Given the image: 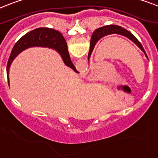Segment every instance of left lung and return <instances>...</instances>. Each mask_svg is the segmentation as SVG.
I'll use <instances>...</instances> for the list:
<instances>
[{
  "mask_svg": "<svg viewBox=\"0 0 158 158\" xmlns=\"http://www.w3.org/2000/svg\"><path fill=\"white\" fill-rule=\"evenodd\" d=\"M110 34H119L121 35V36H124V37H127L129 38V40H132L134 44L137 45L138 48L141 49L142 52L145 53V56L148 59V56L146 55V52H145V49L141 45V42H140L139 40H137L133 34H132L130 32H129L128 30L125 29L124 28L121 26H118V25H106V26H103L101 27L99 29H97L94 32L92 35V39H94V46L96 44V43L98 42V40H100L101 38H102L105 36H107V35ZM94 48V47H93ZM91 52H92V50H89V52L88 55V58H89L90 55H91Z\"/></svg>",
  "mask_w": 158,
  "mask_h": 158,
  "instance_id": "left-lung-1",
  "label": "left lung"
}]
</instances>
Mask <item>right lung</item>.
<instances>
[{
	"label": "right lung",
	"mask_w": 158,
	"mask_h": 158,
	"mask_svg": "<svg viewBox=\"0 0 158 158\" xmlns=\"http://www.w3.org/2000/svg\"><path fill=\"white\" fill-rule=\"evenodd\" d=\"M32 47H45L54 49L60 55L66 66L73 69L75 72H77L75 66L71 61L67 44L61 33L49 28H38L24 35L17 40L13 46L7 64V77L9 84V68L13 60L22 51Z\"/></svg>",
	"instance_id": "obj_1"
}]
</instances>
